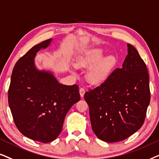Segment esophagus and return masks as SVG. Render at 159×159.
Masks as SVG:
<instances>
[{
    "label": "esophagus",
    "mask_w": 159,
    "mask_h": 159,
    "mask_svg": "<svg viewBox=\"0 0 159 159\" xmlns=\"http://www.w3.org/2000/svg\"><path fill=\"white\" fill-rule=\"evenodd\" d=\"M79 93H80V95H81V97H84V95L85 94V89H84V88H81L79 89Z\"/></svg>",
    "instance_id": "esophagus-1"
}]
</instances>
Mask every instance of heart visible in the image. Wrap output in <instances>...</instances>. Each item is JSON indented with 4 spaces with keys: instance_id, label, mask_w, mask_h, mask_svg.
<instances>
[{
    "instance_id": "b5f03b06",
    "label": "heart",
    "mask_w": 159,
    "mask_h": 159,
    "mask_svg": "<svg viewBox=\"0 0 159 159\" xmlns=\"http://www.w3.org/2000/svg\"><path fill=\"white\" fill-rule=\"evenodd\" d=\"M104 50L96 48L86 52L78 57L75 60V66L78 68H89L86 78L92 85H99L104 83L111 75L118 60L114 55L105 57Z\"/></svg>"
}]
</instances>
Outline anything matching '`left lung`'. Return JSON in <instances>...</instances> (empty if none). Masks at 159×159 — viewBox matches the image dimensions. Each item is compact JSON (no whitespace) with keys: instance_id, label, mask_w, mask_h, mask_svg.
Masks as SVG:
<instances>
[{"instance_id":"left-lung-1","label":"left lung","mask_w":159,"mask_h":159,"mask_svg":"<svg viewBox=\"0 0 159 159\" xmlns=\"http://www.w3.org/2000/svg\"><path fill=\"white\" fill-rule=\"evenodd\" d=\"M121 68H117L98 87L86 92L93 132L101 140H124L139 130L151 99L145 63L132 45Z\"/></svg>"}]
</instances>
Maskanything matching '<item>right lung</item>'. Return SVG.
<instances>
[{"mask_svg": "<svg viewBox=\"0 0 159 159\" xmlns=\"http://www.w3.org/2000/svg\"><path fill=\"white\" fill-rule=\"evenodd\" d=\"M48 39L34 46L16 63L8 89V104L20 132L33 140L48 143L62 132L65 116L80 100L77 85L61 84L52 70H39L35 60Z\"/></svg>", "mask_w": 159, "mask_h": 159, "instance_id": "right-lung-1", "label": "right lung"}]
</instances>
